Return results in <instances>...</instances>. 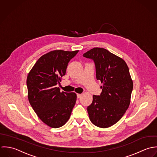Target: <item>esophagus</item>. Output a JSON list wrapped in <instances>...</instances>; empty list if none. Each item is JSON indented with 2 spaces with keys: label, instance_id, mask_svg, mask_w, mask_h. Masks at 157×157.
Wrapping results in <instances>:
<instances>
[{
  "label": "esophagus",
  "instance_id": "34e87169",
  "mask_svg": "<svg viewBox=\"0 0 157 157\" xmlns=\"http://www.w3.org/2000/svg\"><path fill=\"white\" fill-rule=\"evenodd\" d=\"M81 96H82V94H77V98H80Z\"/></svg>",
  "mask_w": 157,
  "mask_h": 157
}]
</instances>
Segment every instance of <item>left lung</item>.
<instances>
[{
	"label": "left lung",
	"mask_w": 157,
	"mask_h": 157,
	"mask_svg": "<svg viewBox=\"0 0 157 157\" xmlns=\"http://www.w3.org/2000/svg\"><path fill=\"white\" fill-rule=\"evenodd\" d=\"M94 61L96 76L102 84L100 96L93 95L87 107L91 122L107 128L116 124L128 109L133 90V81L125 61L103 48H94L83 55Z\"/></svg>",
	"instance_id": "obj_1"
}]
</instances>
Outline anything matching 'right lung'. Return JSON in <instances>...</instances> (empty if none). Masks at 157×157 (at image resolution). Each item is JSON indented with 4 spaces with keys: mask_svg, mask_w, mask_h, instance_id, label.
Wrapping results in <instances>:
<instances>
[{
    "mask_svg": "<svg viewBox=\"0 0 157 157\" xmlns=\"http://www.w3.org/2000/svg\"><path fill=\"white\" fill-rule=\"evenodd\" d=\"M78 52L51 51L37 61L28 75L30 104L40 120L50 127L64 125L75 105L76 94L61 92L56 86L61 81L68 63Z\"/></svg>",
    "mask_w": 157,
    "mask_h": 157,
    "instance_id": "add662e5",
    "label": "right lung"
}]
</instances>
